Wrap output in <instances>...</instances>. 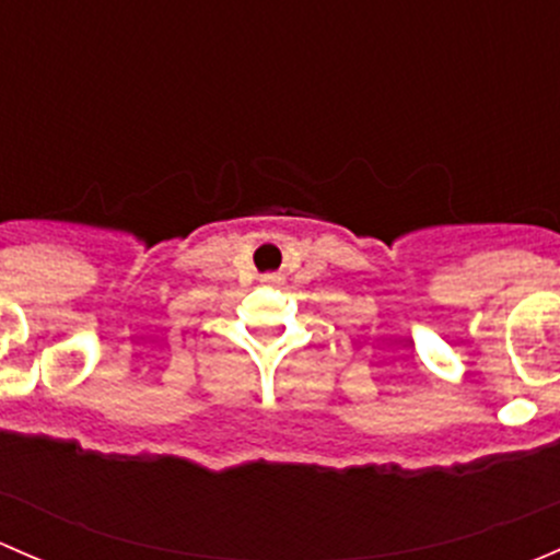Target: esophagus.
Returning <instances> with one entry per match:
<instances>
[{"label": "esophagus", "instance_id": "34e87169", "mask_svg": "<svg viewBox=\"0 0 560 560\" xmlns=\"http://www.w3.org/2000/svg\"><path fill=\"white\" fill-rule=\"evenodd\" d=\"M262 281H265V284H281V281H284V276H281V273H265Z\"/></svg>", "mask_w": 560, "mask_h": 560}]
</instances>
